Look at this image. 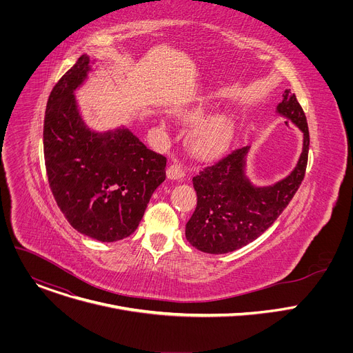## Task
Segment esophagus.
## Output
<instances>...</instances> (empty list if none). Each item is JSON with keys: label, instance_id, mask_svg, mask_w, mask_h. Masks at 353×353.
I'll use <instances>...</instances> for the list:
<instances>
[{"label": "esophagus", "instance_id": "esophagus-1", "mask_svg": "<svg viewBox=\"0 0 353 353\" xmlns=\"http://www.w3.org/2000/svg\"><path fill=\"white\" fill-rule=\"evenodd\" d=\"M166 174H168V179H170V180H180L184 176V172L179 163H172L168 168Z\"/></svg>", "mask_w": 353, "mask_h": 353}]
</instances>
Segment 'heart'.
Here are the masks:
<instances>
[{"label": "heart", "mask_w": 353, "mask_h": 353, "mask_svg": "<svg viewBox=\"0 0 353 353\" xmlns=\"http://www.w3.org/2000/svg\"><path fill=\"white\" fill-rule=\"evenodd\" d=\"M204 112L191 114L192 120H203ZM230 141V123L226 117H215L201 124L191 135L192 152L204 159L215 158L222 154Z\"/></svg>", "instance_id": "heart-1"}]
</instances>
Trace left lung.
Returning a JSON list of instances; mask_svg holds the SVG:
<instances>
[{
    "mask_svg": "<svg viewBox=\"0 0 353 353\" xmlns=\"http://www.w3.org/2000/svg\"><path fill=\"white\" fill-rule=\"evenodd\" d=\"M275 113L303 134L301 152L288 176L264 185L251 181V146H244L192 177L196 208L185 225V239L203 253L226 254L254 241L278 219L301 184L310 143L306 116L290 90H285Z\"/></svg>",
    "mask_w": 353,
    "mask_h": 353,
    "instance_id": "obj_1",
    "label": "left lung"
}]
</instances>
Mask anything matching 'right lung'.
<instances>
[{"label":"right lung","instance_id":"right-lung-1","mask_svg":"<svg viewBox=\"0 0 353 353\" xmlns=\"http://www.w3.org/2000/svg\"><path fill=\"white\" fill-rule=\"evenodd\" d=\"M83 54L47 100L43 145L50 188L70 225L102 243L138 228L154 191L166 179V158L148 149L125 125L92 130L75 92L96 70Z\"/></svg>","mask_w":353,"mask_h":353}]
</instances>
